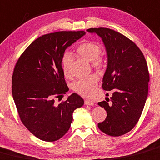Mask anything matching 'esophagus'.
Returning <instances> with one entry per match:
<instances>
[{
    "label": "esophagus",
    "instance_id": "1",
    "mask_svg": "<svg viewBox=\"0 0 160 160\" xmlns=\"http://www.w3.org/2000/svg\"><path fill=\"white\" fill-rule=\"evenodd\" d=\"M84 104L86 105H91V106H92V105H94V103H93L90 100H85L84 101Z\"/></svg>",
    "mask_w": 160,
    "mask_h": 160
}]
</instances>
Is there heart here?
I'll return each mask as SVG.
<instances>
[{
	"instance_id": "obj_1",
	"label": "heart",
	"mask_w": 160,
	"mask_h": 160,
	"mask_svg": "<svg viewBox=\"0 0 160 160\" xmlns=\"http://www.w3.org/2000/svg\"><path fill=\"white\" fill-rule=\"evenodd\" d=\"M77 52L80 57L88 61L91 62L92 66L99 69L105 65V58L100 54L101 48L93 42H83L77 47ZM72 56L70 54L66 53L62 58V68L65 77L69 78L71 77L70 65ZM98 82V77L94 74L81 78L72 83V90L77 94L83 97H91L95 92L96 87Z\"/></svg>"
}]
</instances>
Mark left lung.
I'll return each instance as SVG.
<instances>
[{
	"label": "left lung",
	"instance_id": "left-lung-1",
	"mask_svg": "<svg viewBox=\"0 0 160 160\" xmlns=\"http://www.w3.org/2000/svg\"><path fill=\"white\" fill-rule=\"evenodd\" d=\"M87 31L96 33L103 41L108 63L102 88L112 92L110 99L98 103L107 112L105 119L98 127L109 136H121L137 124L148 97L146 60L138 47L123 34L102 27Z\"/></svg>",
	"mask_w": 160,
	"mask_h": 160
}]
</instances>
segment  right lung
Returning <instances> with one entry per match:
<instances>
[{"mask_svg":"<svg viewBox=\"0 0 160 160\" xmlns=\"http://www.w3.org/2000/svg\"><path fill=\"white\" fill-rule=\"evenodd\" d=\"M85 35L84 31H60L38 37L22 54L12 75V97L24 126L44 142L66 134L72 112L84 101L76 93L56 104L69 91L62 68L65 51Z\"/></svg>","mask_w":160,"mask_h":160,"instance_id":"1","label":"right lung"}]
</instances>
